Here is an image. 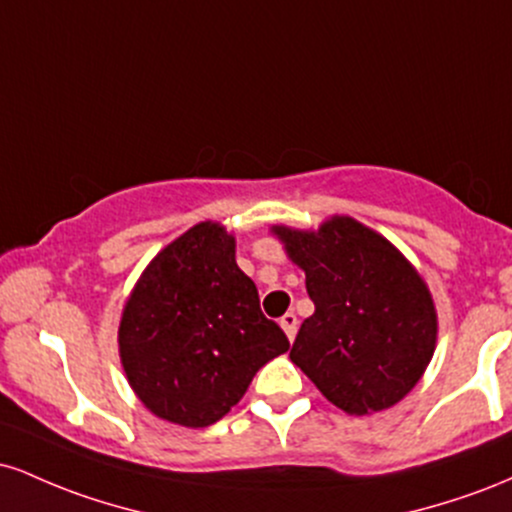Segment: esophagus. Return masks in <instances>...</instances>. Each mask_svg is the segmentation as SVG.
<instances>
[{
	"label": "esophagus",
	"instance_id": "1",
	"mask_svg": "<svg viewBox=\"0 0 512 512\" xmlns=\"http://www.w3.org/2000/svg\"><path fill=\"white\" fill-rule=\"evenodd\" d=\"M279 325L284 327L286 337H289L291 342H293V337H296V332H298V317L293 315V313H286V315L279 320Z\"/></svg>",
	"mask_w": 512,
	"mask_h": 512
}]
</instances>
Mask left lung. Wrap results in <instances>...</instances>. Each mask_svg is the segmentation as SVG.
Masks as SVG:
<instances>
[{
	"mask_svg": "<svg viewBox=\"0 0 512 512\" xmlns=\"http://www.w3.org/2000/svg\"><path fill=\"white\" fill-rule=\"evenodd\" d=\"M305 272L315 313L291 361L346 414L392 407L419 383L436 349V308L416 269L383 236L349 216L320 231L276 226Z\"/></svg>",
	"mask_w": 512,
	"mask_h": 512,
	"instance_id": "1",
	"label": "left lung"
}]
</instances>
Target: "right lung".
<instances>
[{
  "mask_svg": "<svg viewBox=\"0 0 512 512\" xmlns=\"http://www.w3.org/2000/svg\"><path fill=\"white\" fill-rule=\"evenodd\" d=\"M236 264V240L197 223L154 257L120 322V358L137 397L187 428L216 424L255 373L289 349Z\"/></svg>",
  "mask_w": 512,
  "mask_h": 512,
  "instance_id": "add662e5",
  "label": "right lung"
}]
</instances>
